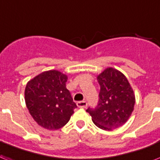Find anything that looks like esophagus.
Here are the masks:
<instances>
[{
  "mask_svg": "<svg viewBox=\"0 0 160 160\" xmlns=\"http://www.w3.org/2000/svg\"><path fill=\"white\" fill-rule=\"evenodd\" d=\"M76 104H77V106L79 108H84L87 107L88 103H87L86 101L83 100V101H80V102H77V103H76Z\"/></svg>",
  "mask_w": 160,
  "mask_h": 160,
  "instance_id": "esophagus-1",
  "label": "esophagus"
}]
</instances>
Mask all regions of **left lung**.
<instances>
[{
  "label": "left lung",
  "instance_id": "1",
  "mask_svg": "<svg viewBox=\"0 0 160 160\" xmlns=\"http://www.w3.org/2000/svg\"><path fill=\"white\" fill-rule=\"evenodd\" d=\"M100 85L98 105L87 112L100 129L112 131L127 122L135 105V94L126 76L116 69L107 68L98 76Z\"/></svg>",
  "mask_w": 160,
  "mask_h": 160
}]
</instances>
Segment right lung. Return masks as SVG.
Here are the masks:
<instances>
[{
    "label": "right lung",
    "mask_w": 160,
    "mask_h": 160,
    "mask_svg": "<svg viewBox=\"0 0 160 160\" xmlns=\"http://www.w3.org/2000/svg\"><path fill=\"white\" fill-rule=\"evenodd\" d=\"M67 81L66 75L53 70L39 74L26 85V106L35 122L46 129L64 127L77 108Z\"/></svg>",
    "instance_id": "add662e5"
}]
</instances>
